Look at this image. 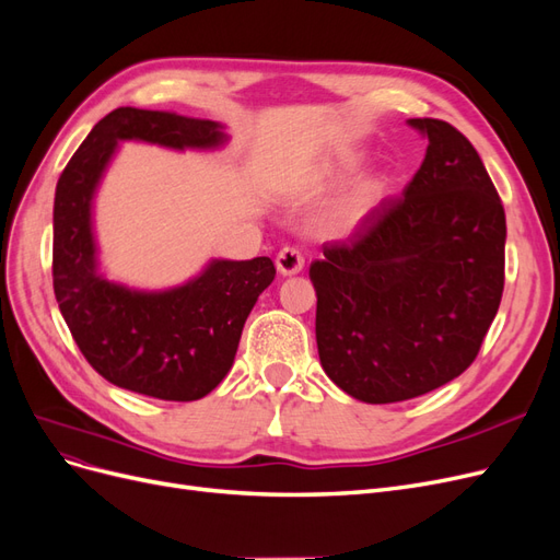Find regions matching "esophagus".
<instances>
[{"mask_svg":"<svg viewBox=\"0 0 560 560\" xmlns=\"http://www.w3.org/2000/svg\"><path fill=\"white\" fill-rule=\"evenodd\" d=\"M304 267V256L298 246H283L277 256V269L283 277L298 275Z\"/></svg>","mask_w":560,"mask_h":560,"instance_id":"esophagus-1","label":"esophagus"}]
</instances>
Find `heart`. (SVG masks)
I'll return each instance as SVG.
<instances>
[{
	"mask_svg": "<svg viewBox=\"0 0 560 560\" xmlns=\"http://www.w3.org/2000/svg\"><path fill=\"white\" fill-rule=\"evenodd\" d=\"M376 192H378V188L376 186H372L365 195H363V200H358V207H363L365 202H370V200H374V197H376Z\"/></svg>",
	"mask_w": 560,
	"mask_h": 560,
	"instance_id": "1",
	"label": "heart"
}]
</instances>
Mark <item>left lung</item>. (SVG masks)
I'll return each mask as SVG.
<instances>
[{"label": "left lung", "mask_w": 560, "mask_h": 560, "mask_svg": "<svg viewBox=\"0 0 560 560\" xmlns=\"http://www.w3.org/2000/svg\"><path fill=\"white\" fill-rule=\"evenodd\" d=\"M409 125L428 149L405 192L310 267L320 365L372 405L419 398L470 368L504 288L508 225L479 153L444 120Z\"/></svg>", "instance_id": "8db88e82"}]
</instances>
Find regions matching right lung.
I'll use <instances>...</instances> for the list:
<instances>
[{
    "mask_svg": "<svg viewBox=\"0 0 560 560\" xmlns=\"http://www.w3.org/2000/svg\"><path fill=\"white\" fill-rule=\"evenodd\" d=\"M118 139L209 149L219 122L135 106L104 116L62 170L52 207V291L81 353L106 382L149 398L190 402L232 368L244 323L275 281L269 258L213 260L202 277L165 293H137L95 272L90 200Z\"/></svg>",
    "mask_w": 560,
    "mask_h": 560,
    "instance_id": "add662e5",
    "label": "right lung"
}]
</instances>
